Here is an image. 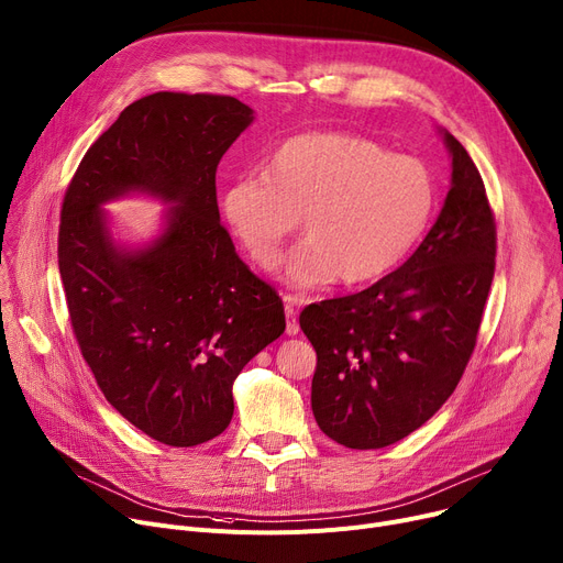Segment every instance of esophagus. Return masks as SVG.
I'll use <instances>...</instances> for the list:
<instances>
[{
  "instance_id": "1",
  "label": "esophagus",
  "mask_w": 563,
  "mask_h": 563,
  "mask_svg": "<svg viewBox=\"0 0 563 563\" xmlns=\"http://www.w3.org/2000/svg\"><path fill=\"white\" fill-rule=\"evenodd\" d=\"M286 307H284V313H286V334L288 336H295L297 332H300V324H297V311H295V297L286 295Z\"/></svg>"
}]
</instances>
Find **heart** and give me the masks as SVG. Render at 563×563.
I'll use <instances>...</instances> for the list:
<instances>
[{"instance_id": "b5f03b06", "label": "heart", "mask_w": 563, "mask_h": 563, "mask_svg": "<svg viewBox=\"0 0 563 563\" xmlns=\"http://www.w3.org/2000/svg\"><path fill=\"white\" fill-rule=\"evenodd\" d=\"M437 211V184L416 156L390 154L343 131L284 141L263 165L220 192V216L261 271H273L302 216L307 239L284 261L300 290L373 282L422 241Z\"/></svg>"}]
</instances>
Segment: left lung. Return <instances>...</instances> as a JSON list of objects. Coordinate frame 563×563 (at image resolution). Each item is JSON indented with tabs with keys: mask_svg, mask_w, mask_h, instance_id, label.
<instances>
[{
	"mask_svg": "<svg viewBox=\"0 0 563 563\" xmlns=\"http://www.w3.org/2000/svg\"><path fill=\"white\" fill-rule=\"evenodd\" d=\"M441 134L452 184L418 250L371 288L300 313L318 354L316 422L352 450L416 432L450 398L475 350L495 271V220L473 158Z\"/></svg>",
	"mask_w": 563,
	"mask_h": 563,
	"instance_id": "8db88e82",
	"label": "left lung"
}]
</instances>
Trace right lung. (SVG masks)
I'll return each instance as SVG.
<instances>
[{
  "label": "right lung",
  "instance_id": "add662e5",
  "mask_svg": "<svg viewBox=\"0 0 563 563\" xmlns=\"http://www.w3.org/2000/svg\"><path fill=\"white\" fill-rule=\"evenodd\" d=\"M252 120L229 95L141 97L90 145L63 200L58 271L81 354L111 407L173 448L224 432L234 379L286 329L279 295L239 258L218 211V163ZM134 191L172 207L143 249L118 244L101 209Z\"/></svg>",
  "mask_w": 563,
  "mask_h": 563
}]
</instances>
